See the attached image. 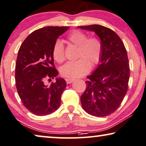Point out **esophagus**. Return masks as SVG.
I'll return each instance as SVG.
<instances>
[{
  "label": "esophagus",
  "mask_w": 146,
  "mask_h": 146,
  "mask_svg": "<svg viewBox=\"0 0 146 146\" xmlns=\"http://www.w3.org/2000/svg\"><path fill=\"white\" fill-rule=\"evenodd\" d=\"M65 81H66V82H67V84H70V83H71L73 81H74V79H66Z\"/></svg>",
  "instance_id": "esophagus-1"
}]
</instances>
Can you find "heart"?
I'll return each mask as SVG.
<instances>
[{"mask_svg": "<svg viewBox=\"0 0 146 146\" xmlns=\"http://www.w3.org/2000/svg\"><path fill=\"white\" fill-rule=\"evenodd\" d=\"M67 40L78 46L76 61L68 62L61 68V73L68 78H77L87 74L91 69V65L100 63L103 54V44L96 36L88 37L87 34L79 30L73 31L67 36ZM52 54L57 63H63L65 59V48L61 40H56L53 46Z\"/></svg>", "mask_w": 146, "mask_h": 146, "instance_id": "obj_1", "label": "heart"}]
</instances>
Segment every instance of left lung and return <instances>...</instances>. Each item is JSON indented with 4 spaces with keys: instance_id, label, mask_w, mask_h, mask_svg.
Masks as SVG:
<instances>
[{
    "instance_id": "1",
    "label": "left lung",
    "mask_w": 146,
    "mask_h": 146,
    "mask_svg": "<svg viewBox=\"0 0 146 146\" xmlns=\"http://www.w3.org/2000/svg\"><path fill=\"white\" fill-rule=\"evenodd\" d=\"M78 27L96 33L103 44L100 63L87 76L86 89L81 96V106L91 115L106 117L115 111L127 93L129 79L127 51L111 29L99 25Z\"/></svg>"
}]
</instances>
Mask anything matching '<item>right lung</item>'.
<instances>
[{"label": "right lung", "mask_w": 146, "mask_h": 146, "mask_svg": "<svg viewBox=\"0 0 146 146\" xmlns=\"http://www.w3.org/2000/svg\"><path fill=\"white\" fill-rule=\"evenodd\" d=\"M69 27H46L33 31L19 48L15 68V81L23 105L36 115H46L61 105V97L66 81L56 78L50 86L45 78L54 79L59 74L54 67L52 49L59 36Z\"/></svg>", "instance_id": "right-lung-1"}]
</instances>
